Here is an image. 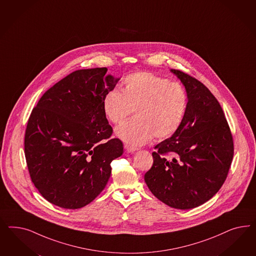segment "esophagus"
Segmentation results:
<instances>
[{
  "label": "esophagus",
  "instance_id": "obj_1",
  "mask_svg": "<svg viewBox=\"0 0 256 256\" xmlns=\"http://www.w3.org/2000/svg\"><path fill=\"white\" fill-rule=\"evenodd\" d=\"M124 149H126V152H128V153H133V152L139 150V148L132 146L130 144H124Z\"/></svg>",
  "mask_w": 256,
  "mask_h": 256
}]
</instances>
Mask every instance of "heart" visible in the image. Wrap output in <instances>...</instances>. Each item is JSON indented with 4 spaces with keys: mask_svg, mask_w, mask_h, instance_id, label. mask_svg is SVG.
<instances>
[{
    "mask_svg": "<svg viewBox=\"0 0 256 256\" xmlns=\"http://www.w3.org/2000/svg\"><path fill=\"white\" fill-rule=\"evenodd\" d=\"M188 94L178 82H170L151 72L139 71L128 75L121 92L114 90L103 100V110L112 124H121L116 135L132 146H140L154 136L167 139L178 130L186 114Z\"/></svg>",
    "mask_w": 256,
    "mask_h": 256,
    "instance_id": "obj_1",
    "label": "heart"
}]
</instances>
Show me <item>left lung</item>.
Instances as JSON below:
<instances>
[{
    "label": "left lung",
    "mask_w": 256,
    "mask_h": 256,
    "mask_svg": "<svg viewBox=\"0 0 256 256\" xmlns=\"http://www.w3.org/2000/svg\"><path fill=\"white\" fill-rule=\"evenodd\" d=\"M170 71L186 88V114L178 130L156 146L144 181L167 206L190 210L208 201L224 185L234 140L224 112L208 87L180 70Z\"/></svg>",
    "instance_id": "8db88e82"
}]
</instances>
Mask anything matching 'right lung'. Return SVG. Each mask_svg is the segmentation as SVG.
Here are the masks:
<instances>
[{
	"label": "right lung",
	"mask_w": 256,
	"mask_h": 256,
	"mask_svg": "<svg viewBox=\"0 0 256 256\" xmlns=\"http://www.w3.org/2000/svg\"><path fill=\"white\" fill-rule=\"evenodd\" d=\"M106 68L76 70L46 90L32 108L24 152L32 182L46 201L86 206L108 183L110 162L123 154L112 138L103 100L119 78Z\"/></svg>",
	"instance_id": "1"
}]
</instances>
